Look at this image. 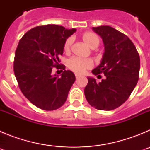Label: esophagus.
Listing matches in <instances>:
<instances>
[{
	"label": "esophagus",
	"mask_w": 150,
	"mask_h": 150,
	"mask_svg": "<svg viewBox=\"0 0 150 150\" xmlns=\"http://www.w3.org/2000/svg\"><path fill=\"white\" fill-rule=\"evenodd\" d=\"M75 77H76V79H77L78 78H79V77H80V75H79V74H75Z\"/></svg>",
	"instance_id": "esophagus-1"
}]
</instances>
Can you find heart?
Masks as SVG:
<instances>
[{
  "label": "heart",
  "mask_w": 150,
  "mask_h": 150,
  "mask_svg": "<svg viewBox=\"0 0 150 150\" xmlns=\"http://www.w3.org/2000/svg\"><path fill=\"white\" fill-rule=\"evenodd\" d=\"M82 40L91 49H95L100 44V38L96 34L87 31L81 36ZM73 44V39L68 38L64 43L63 50L64 53L69 54L71 52V46ZM93 66V62L89 59H79L76 57H73L67 62V67L71 71L77 74H83L85 71L90 69Z\"/></svg>",
  "instance_id": "b5f03b06"
}]
</instances>
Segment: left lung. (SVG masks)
I'll return each mask as SVG.
<instances>
[{
  "label": "left lung",
  "instance_id": "left-lung-1",
  "mask_svg": "<svg viewBox=\"0 0 150 150\" xmlns=\"http://www.w3.org/2000/svg\"><path fill=\"white\" fill-rule=\"evenodd\" d=\"M101 37L104 53L100 65L91 72L105 78L97 83L88 77L85 96L91 107L100 110H112L129 98L139 79L140 56L132 41L125 34L110 26L93 27Z\"/></svg>",
  "mask_w": 150,
  "mask_h": 150
}]
</instances>
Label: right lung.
I'll use <instances>...</instances> for the list:
<instances>
[{"label":"right lung","mask_w":150,"mask_h":150,"mask_svg":"<svg viewBox=\"0 0 150 150\" xmlns=\"http://www.w3.org/2000/svg\"><path fill=\"white\" fill-rule=\"evenodd\" d=\"M76 29L47 25L29 30L18 42L13 70L26 98L43 110L62 107L75 82V75L60 64L64 41ZM53 67L64 71L60 78L51 75Z\"/></svg>","instance_id":"obj_1"}]
</instances>
